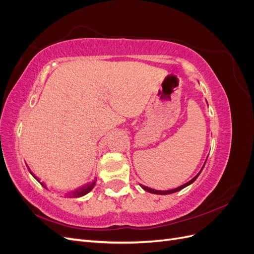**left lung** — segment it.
Returning a JSON list of instances; mask_svg holds the SVG:
<instances>
[{
    "label": "left lung",
    "mask_w": 254,
    "mask_h": 254,
    "mask_svg": "<svg viewBox=\"0 0 254 254\" xmlns=\"http://www.w3.org/2000/svg\"><path fill=\"white\" fill-rule=\"evenodd\" d=\"M205 164V163H204ZM204 164H203V166L201 167V170H200V172H199L193 179L191 180H190L189 182H187V183H184L183 186H181V187H178V188H176V189H173V190H155V189H151V188H148V187H145V186H143V184H140V187L144 190H146V191H148V193H151V194H157V195H168V194H173V193H176V191H179V190H181L182 189H184V188H187L188 186H190V184H191L193 183L197 178H198V176L200 175V173H201V171L203 170V167H204Z\"/></svg>",
    "instance_id": "obj_1"
}]
</instances>
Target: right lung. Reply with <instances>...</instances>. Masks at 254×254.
Listing matches in <instances>:
<instances>
[{
	"instance_id": "obj_1",
	"label": "right lung",
	"mask_w": 254,
	"mask_h": 254,
	"mask_svg": "<svg viewBox=\"0 0 254 254\" xmlns=\"http://www.w3.org/2000/svg\"><path fill=\"white\" fill-rule=\"evenodd\" d=\"M32 174V173H30ZM33 175V174H32ZM34 176V175H33ZM34 178L37 180V181H39V179L37 178V177H35L34 176ZM40 182V181H39ZM41 183V182H40ZM95 183H96V180H94L93 182L92 183H88V184H86V186H83L82 188H79V189H77V190H75L74 191H72V193L70 194V198H78V197H82V196H84V195H87L89 191H91L92 190V189H93L94 187H95ZM42 186H43V183H41ZM44 187V186H43Z\"/></svg>"
}]
</instances>
